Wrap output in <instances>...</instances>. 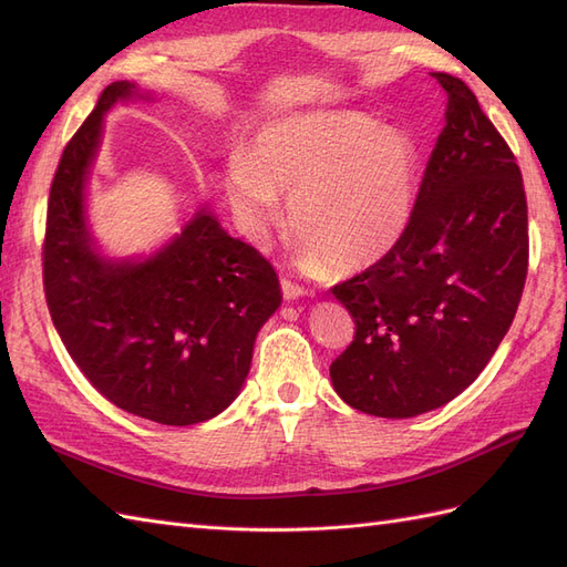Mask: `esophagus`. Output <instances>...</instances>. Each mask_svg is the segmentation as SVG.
Wrapping results in <instances>:
<instances>
[{
	"label": "esophagus",
	"mask_w": 567,
	"mask_h": 567,
	"mask_svg": "<svg viewBox=\"0 0 567 567\" xmlns=\"http://www.w3.org/2000/svg\"><path fill=\"white\" fill-rule=\"evenodd\" d=\"M281 293H284L286 300H296V298L305 296V288L293 284L290 279H281Z\"/></svg>",
	"instance_id": "esophagus-1"
}]
</instances>
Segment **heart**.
<instances>
[{"label": "heart", "instance_id": "b5f03b06", "mask_svg": "<svg viewBox=\"0 0 567 567\" xmlns=\"http://www.w3.org/2000/svg\"><path fill=\"white\" fill-rule=\"evenodd\" d=\"M419 153L411 136L362 113L274 120L252 153L227 165V194L246 234L265 244L281 227V196L307 269L371 267L402 241L414 215Z\"/></svg>", "mask_w": 567, "mask_h": 567}]
</instances>
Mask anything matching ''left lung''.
<instances>
[{
  "instance_id": "left-lung-1",
  "label": "left lung",
  "mask_w": 567,
  "mask_h": 567,
  "mask_svg": "<svg viewBox=\"0 0 567 567\" xmlns=\"http://www.w3.org/2000/svg\"><path fill=\"white\" fill-rule=\"evenodd\" d=\"M447 92L409 229L383 260L333 286L354 340L336 392L371 416L409 419L466 390L516 317L527 277V200L516 156L468 84Z\"/></svg>"
}]
</instances>
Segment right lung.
<instances>
[{
	"label": "right lung",
	"mask_w": 567,
	"mask_h": 567,
	"mask_svg": "<svg viewBox=\"0 0 567 567\" xmlns=\"http://www.w3.org/2000/svg\"><path fill=\"white\" fill-rule=\"evenodd\" d=\"M132 96L151 99L127 80L109 84L63 148L47 205L44 296L68 354L109 402L163 425H194L241 392L281 286L208 208L146 260H109L94 248L84 182L106 111Z\"/></svg>",
	"instance_id": "add662e5"
}]
</instances>
